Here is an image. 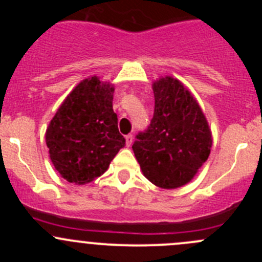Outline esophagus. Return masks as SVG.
<instances>
[{
	"mask_svg": "<svg viewBox=\"0 0 262 262\" xmlns=\"http://www.w3.org/2000/svg\"><path fill=\"white\" fill-rule=\"evenodd\" d=\"M132 142H133V136H132V134H128V136H125V143H126V147H130Z\"/></svg>",
	"mask_w": 262,
	"mask_h": 262,
	"instance_id": "34e87169",
	"label": "esophagus"
}]
</instances>
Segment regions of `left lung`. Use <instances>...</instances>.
Listing matches in <instances>:
<instances>
[{
  "instance_id": "obj_1",
  "label": "left lung",
  "mask_w": 262,
  "mask_h": 262,
  "mask_svg": "<svg viewBox=\"0 0 262 262\" xmlns=\"http://www.w3.org/2000/svg\"><path fill=\"white\" fill-rule=\"evenodd\" d=\"M153 118L132 148L148 180L162 189H176L208 160L212 133L198 101L180 81L160 78L153 83Z\"/></svg>"
}]
</instances>
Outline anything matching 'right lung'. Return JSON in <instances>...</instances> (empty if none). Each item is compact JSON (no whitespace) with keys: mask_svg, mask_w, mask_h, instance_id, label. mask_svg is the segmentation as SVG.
<instances>
[{"mask_svg":"<svg viewBox=\"0 0 262 262\" xmlns=\"http://www.w3.org/2000/svg\"><path fill=\"white\" fill-rule=\"evenodd\" d=\"M114 86L99 77L81 81L66 97L46 133L55 170L82 185L101 176L125 139L113 110Z\"/></svg>","mask_w":262,"mask_h":262,"instance_id":"add662e5","label":"right lung"}]
</instances>
